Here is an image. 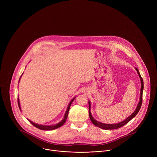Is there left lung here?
Here are the masks:
<instances>
[{
  "instance_id": "1",
  "label": "left lung",
  "mask_w": 157,
  "mask_h": 157,
  "mask_svg": "<svg viewBox=\"0 0 157 157\" xmlns=\"http://www.w3.org/2000/svg\"><path fill=\"white\" fill-rule=\"evenodd\" d=\"M136 70L137 71L139 76L140 78V82H141V88H140V98H139V102L137 105V107L136 109V110H134L133 113L129 116L127 118H126L125 120H124L122 122H120L119 123L117 124H104L102 122H100L98 121H96L92 116L91 113V102L90 101H89V118H90L92 123L96 125V127H98L101 128L102 129H105V130H114V129H116V128H119L122 126H124V125H125L126 124H127L130 120H132L134 117H136V115L138 114L139 111L142 105V96H143V91H144V81L142 78L141 77V75L140 74L139 71L138 70V69L137 68H136Z\"/></svg>"
}]
</instances>
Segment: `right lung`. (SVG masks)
Instances as JSON below:
<instances>
[{"label": "right lung", "mask_w": 157, "mask_h": 157, "mask_svg": "<svg viewBox=\"0 0 157 157\" xmlns=\"http://www.w3.org/2000/svg\"><path fill=\"white\" fill-rule=\"evenodd\" d=\"M23 75V74H22ZM22 75H21L20 79H19V81L20 80V78L22 76ZM76 98V96L75 98H73L71 101L70 102V103L68 104V107H67V109L65 112V114H64V117L63 119H62V121H61L59 122L56 124H54V125H41V124H36L31 121H30L29 119H28L29 121V122L32 124L35 127H36V128L40 129V130H54V129H56V128H58L59 127H60L61 126H62L64 123L66 121V119H67V117H68V113H69V110H70V106L73 102V101H74V99ZM18 107L20 108V110H21V107H20V101H19V99L18 98Z\"/></svg>", "instance_id": "add662e5"}]
</instances>
